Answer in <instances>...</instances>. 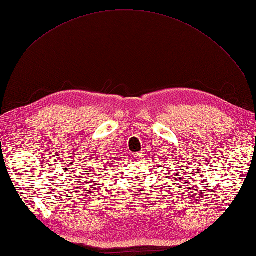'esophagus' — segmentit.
Returning <instances> with one entry per match:
<instances>
[{
	"mask_svg": "<svg viewBox=\"0 0 256 256\" xmlns=\"http://www.w3.org/2000/svg\"><path fill=\"white\" fill-rule=\"evenodd\" d=\"M142 152H138V154H136V159H140V157L142 156Z\"/></svg>",
	"mask_w": 256,
	"mask_h": 256,
	"instance_id": "1",
	"label": "esophagus"
}]
</instances>
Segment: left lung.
<instances>
[{"mask_svg":"<svg viewBox=\"0 0 256 256\" xmlns=\"http://www.w3.org/2000/svg\"><path fill=\"white\" fill-rule=\"evenodd\" d=\"M166 177H168V176H166Z\"/></svg>","mask_w":256,"mask_h":256,"instance_id":"8db88e82","label":"left lung"}]
</instances>
